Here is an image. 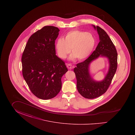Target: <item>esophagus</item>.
<instances>
[{"label":"esophagus","instance_id":"esophagus-1","mask_svg":"<svg viewBox=\"0 0 135 135\" xmlns=\"http://www.w3.org/2000/svg\"><path fill=\"white\" fill-rule=\"evenodd\" d=\"M67 68H68V69H72L73 68V66L72 65L70 64H67Z\"/></svg>","mask_w":135,"mask_h":135}]
</instances>
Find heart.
Returning a JSON list of instances; mask_svg holds the SVG:
<instances>
[{"label":"heart","mask_w":135,"mask_h":135,"mask_svg":"<svg viewBox=\"0 0 135 135\" xmlns=\"http://www.w3.org/2000/svg\"><path fill=\"white\" fill-rule=\"evenodd\" d=\"M95 45L96 39L91 33L76 30L66 33L64 39H58L55 44V48L58 56L62 59L66 58L72 49L73 53L69 59L77 58L82 60L90 56Z\"/></svg>","instance_id":"b5f03b06"}]
</instances>
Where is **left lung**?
I'll use <instances>...</instances> for the list:
<instances>
[{
	"label": "left lung",
	"instance_id": "left-lung-1",
	"mask_svg": "<svg viewBox=\"0 0 135 135\" xmlns=\"http://www.w3.org/2000/svg\"><path fill=\"white\" fill-rule=\"evenodd\" d=\"M96 30L100 41L95 51L84 61L78 63L74 72L77 80V89L79 94L86 99H94L104 94L109 88L117 67V52L111 39L103 29L92 25ZM99 57H106L109 63V69L105 78L96 81L91 76L90 65Z\"/></svg>",
	"mask_w": 135,
	"mask_h": 135
}]
</instances>
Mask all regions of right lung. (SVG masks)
Here are the masks:
<instances>
[{"label": "right lung", "instance_id": "add662e5", "mask_svg": "<svg viewBox=\"0 0 135 135\" xmlns=\"http://www.w3.org/2000/svg\"><path fill=\"white\" fill-rule=\"evenodd\" d=\"M60 30L44 27L28 39L22 57L23 77L32 93L40 99L49 100L58 95L61 78L68 69L56 55L55 40Z\"/></svg>", "mask_w": 135, "mask_h": 135}]
</instances>
